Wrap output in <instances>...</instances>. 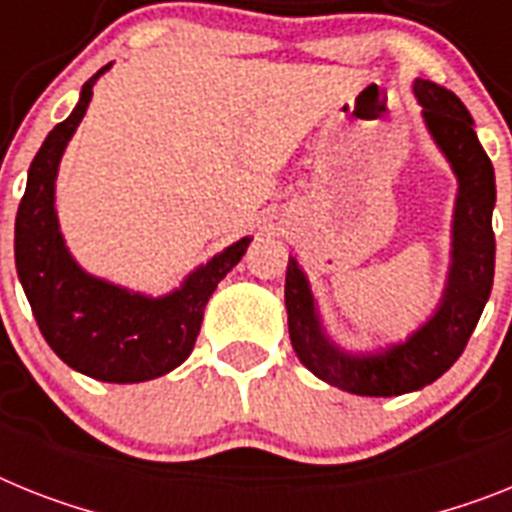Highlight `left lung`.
I'll return each instance as SVG.
<instances>
[{
    "label": "left lung",
    "mask_w": 512,
    "mask_h": 512,
    "mask_svg": "<svg viewBox=\"0 0 512 512\" xmlns=\"http://www.w3.org/2000/svg\"><path fill=\"white\" fill-rule=\"evenodd\" d=\"M414 96L437 148L458 176L448 283L435 315L403 343L377 354H349L322 330L315 296L299 263L286 268L289 336L299 362L333 388L354 395H403L435 382L463 354L495 278V169L474 132V119L453 90L414 80Z\"/></svg>",
    "instance_id": "8db88e82"
}]
</instances>
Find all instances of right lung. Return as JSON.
Instances as JSON below:
<instances>
[{
    "label": "right lung",
    "instance_id": "right-lung-1",
    "mask_svg": "<svg viewBox=\"0 0 512 512\" xmlns=\"http://www.w3.org/2000/svg\"><path fill=\"white\" fill-rule=\"evenodd\" d=\"M101 67L80 101L46 135L28 169V187L15 218V265L33 317L54 354L103 382H145L166 375L192 354L208 299L249 247V236L210 257L184 278L182 289L150 299L88 276L64 247L54 208L62 153L83 122Z\"/></svg>",
    "mask_w": 512,
    "mask_h": 512
}]
</instances>
